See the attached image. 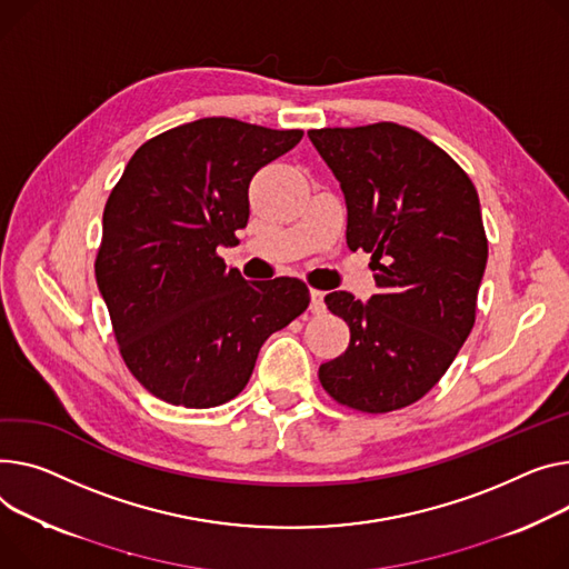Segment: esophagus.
<instances>
[{
    "mask_svg": "<svg viewBox=\"0 0 569 569\" xmlns=\"http://www.w3.org/2000/svg\"><path fill=\"white\" fill-rule=\"evenodd\" d=\"M311 313H316V316L325 313V292L322 290L311 288Z\"/></svg>",
    "mask_w": 569,
    "mask_h": 569,
    "instance_id": "34e87169",
    "label": "esophagus"
}]
</instances>
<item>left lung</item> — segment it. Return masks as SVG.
<instances>
[{
    "mask_svg": "<svg viewBox=\"0 0 569 569\" xmlns=\"http://www.w3.org/2000/svg\"><path fill=\"white\" fill-rule=\"evenodd\" d=\"M348 208V247L372 256L377 292L325 297L350 327L346 355L320 366L325 391L385 413L423 398L476 322L487 264L480 203L448 153L398 123L311 130Z\"/></svg>",
    "mask_w": 569,
    "mask_h": 569,
    "instance_id": "obj_1",
    "label": "left lung"
}]
</instances>
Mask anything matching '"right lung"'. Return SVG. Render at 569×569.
<instances>
[{
    "instance_id": "right-lung-1",
    "label": "right lung",
    "mask_w": 569,
    "mask_h": 569,
    "mask_svg": "<svg viewBox=\"0 0 569 569\" xmlns=\"http://www.w3.org/2000/svg\"><path fill=\"white\" fill-rule=\"evenodd\" d=\"M305 132L199 119L146 141L102 214L96 281L121 355L156 398L208 409L249 382L274 331L307 311V283L226 268L249 221V182Z\"/></svg>"
}]
</instances>
